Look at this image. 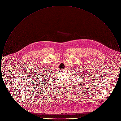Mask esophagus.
Segmentation results:
<instances>
[{
  "instance_id": "esophagus-1",
  "label": "esophagus",
  "mask_w": 121,
  "mask_h": 121,
  "mask_svg": "<svg viewBox=\"0 0 121 121\" xmlns=\"http://www.w3.org/2000/svg\"><path fill=\"white\" fill-rule=\"evenodd\" d=\"M60 71H61V72H64V69H61V70H60Z\"/></svg>"
}]
</instances>
